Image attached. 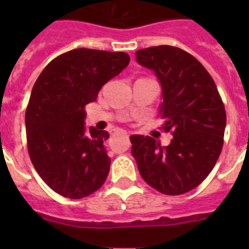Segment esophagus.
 <instances>
[{
    "label": "esophagus",
    "instance_id": "34e87169",
    "mask_svg": "<svg viewBox=\"0 0 249 249\" xmlns=\"http://www.w3.org/2000/svg\"><path fill=\"white\" fill-rule=\"evenodd\" d=\"M124 133H125V134H126V132H124Z\"/></svg>",
    "mask_w": 249,
    "mask_h": 249
}]
</instances>
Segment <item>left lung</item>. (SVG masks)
Here are the masks:
<instances>
[{"label": "left lung", "mask_w": 249, "mask_h": 249, "mask_svg": "<svg viewBox=\"0 0 249 249\" xmlns=\"http://www.w3.org/2000/svg\"><path fill=\"white\" fill-rule=\"evenodd\" d=\"M136 60L159 80V112L164 130L173 138L163 147L152 137L132 136V155L151 187L166 195L185 194L204 181L220 156L226 126L224 103L208 71L182 49H141Z\"/></svg>", "instance_id": "left-lung-1"}]
</instances>
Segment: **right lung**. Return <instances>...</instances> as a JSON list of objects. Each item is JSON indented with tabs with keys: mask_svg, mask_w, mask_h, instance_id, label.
Returning a JSON list of instances; mask_svg holds the SVG:
<instances>
[{
	"mask_svg": "<svg viewBox=\"0 0 249 249\" xmlns=\"http://www.w3.org/2000/svg\"><path fill=\"white\" fill-rule=\"evenodd\" d=\"M126 53L75 49L56 56L33 85L25 111L28 152L45 183L70 199L97 191L111 159L108 132L85 126V106L129 64Z\"/></svg>",
	"mask_w": 249,
	"mask_h": 249,
	"instance_id": "add662e5",
	"label": "right lung"
}]
</instances>
